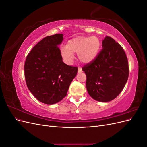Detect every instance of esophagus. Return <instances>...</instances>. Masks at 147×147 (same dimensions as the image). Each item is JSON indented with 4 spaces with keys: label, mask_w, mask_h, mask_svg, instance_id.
I'll list each match as a JSON object with an SVG mask.
<instances>
[{
    "label": "esophagus",
    "mask_w": 147,
    "mask_h": 147,
    "mask_svg": "<svg viewBox=\"0 0 147 147\" xmlns=\"http://www.w3.org/2000/svg\"><path fill=\"white\" fill-rule=\"evenodd\" d=\"M82 72V68L80 67H78V72L80 73V72Z\"/></svg>",
    "instance_id": "34e87169"
}]
</instances>
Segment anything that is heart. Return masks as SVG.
I'll use <instances>...</instances> for the list:
<instances>
[{
    "instance_id": "heart-1",
    "label": "heart",
    "mask_w": 147,
    "mask_h": 147,
    "mask_svg": "<svg viewBox=\"0 0 147 147\" xmlns=\"http://www.w3.org/2000/svg\"><path fill=\"white\" fill-rule=\"evenodd\" d=\"M101 43L95 36H79L70 40L67 45L61 49V54L66 63H71L74 53H77L82 63L88 64L94 61L99 54Z\"/></svg>"
}]
</instances>
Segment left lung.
Segmentation results:
<instances>
[{"label": "left lung", "instance_id": "1", "mask_svg": "<svg viewBox=\"0 0 147 147\" xmlns=\"http://www.w3.org/2000/svg\"><path fill=\"white\" fill-rule=\"evenodd\" d=\"M96 58L82 67L88 94L96 100L109 102L120 94L129 77L128 61L122 47L110 37L102 41Z\"/></svg>", "mask_w": 147, "mask_h": 147}]
</instances>
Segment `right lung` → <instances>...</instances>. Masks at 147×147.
<instances>
[{"label":"right lung","mask_w":147,"mask_h":147,"mask_svg":"<svg viewBox=\"0 0 147 147\" xmlns=\"http://www.w3.org/2000/svg\"><path fill=\"white\" fill-rule=\"evenodd\" d=\"M63 34L47 36L35 45L26 57L24 75L27 86L34 96L46 104H54L66 96L77 75L78 67L63 62L58 47Z\"/></svg>","instance_id":"add662e5"}]
</instances>
